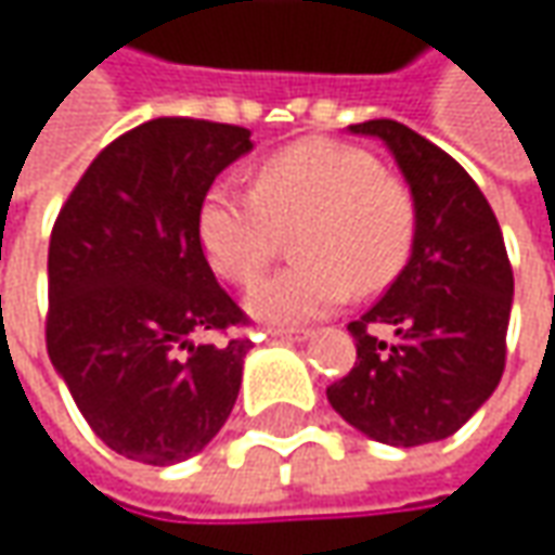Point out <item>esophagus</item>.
I'll use <instances>...</instances> for the list:
<instances>
[{"label": "esophagus", "mask_w": 555, "mask_h": 555, "mask_svg": "<svg viewBox=\"0 0 555 555\" xmlns=\"http://www.w3.org/2000/svg\"><path fill=\"white\" fill-rule=\"evenodd\" d=\"M268 333H271L274 339H281V343H306L311 336V331H306V327H287V331H284V327H271Z\"/></svg>", "instance_id": "34e87169"}]
</instances>
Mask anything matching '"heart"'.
<instances>
[{"label":"heart","mask_w":555,"mask_h":555,"mask_svg":"<svg viewBox=\"0 0 555 555\" xmlns=\"http://www.w3.org/2000/svg\"><path fill=\"white\" fill-rule=\"evenodd\" d=\"M299 259L259 281L246 306L274 324L339 309L352 287L383 289L404 268L416 234L408 184L376 169L364 151L336 141H296L256 166L253 188L216 182L197 209V241L212 271L253 284L293 228Z\"/></svg>","instance_id":"obj_1"}]
</instances>
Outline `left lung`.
<instances>
[{"instance_id": "1", "label": "left lung", "mask_w": 555, "mask_h": 555, "mask_svg": "<svg viewBox=\"0 0 555 555\" xmlns=\"http://www.w3.org/2000/svg\"><path fill=\"white\" fill-rule=\"evenodd\" d=\"M392 151L411 184V259L349 324L358 361L327 386L333 411L383 444L454 436L491 398L506 364L513 266L479 184L451 154L395 119L349 126ZM376 330L396 336L383 340Z\"/></svg>"}]
</instances>
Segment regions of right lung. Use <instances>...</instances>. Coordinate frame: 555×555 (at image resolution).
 I'll use <instances>...</instances> for the list:
<instances>
[{
	"label": "right lung",
	"mask_w": 555,
	"mask_h": 555,
	"mask_svg": "<svg viewBox=\"0 0 555 555\" xmlns=\"http://www.w3.org/2000/svg\"><path fill=\"white\" fill-rule=\"evenodd\" d=\"M253 147L249 129L147 119L76 182L49 241L46 346L79 414L111 451L182 463L224 426L237 392L244 309L197 241L203 194ZM222 332V344H194Z\"/></svg>",
	"instance_id": "add662e5"
}]
</instances>
